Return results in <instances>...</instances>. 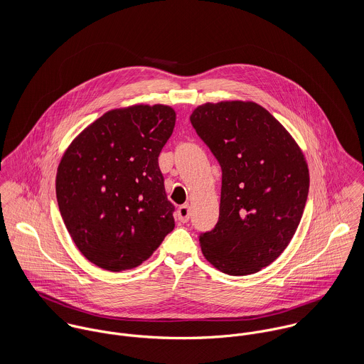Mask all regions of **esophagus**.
Instances as JSON below:
<instances>
[{
	"instance_id": "34e87169",
	"label": "esophagus",
	"mask_w": 364,
	"mask_h": 364,
	"mask_svg": "<svg viewBox=\"0 0 364 364\" xmlns=\"http://www.w3.org/2000/svg\"><path fill=\"white\" fill-rule=\"evenodd\" d=\"M191 217V208L189 205H183L178 208V220L182 223H188Z\"/></svg>"
}]
</instances>
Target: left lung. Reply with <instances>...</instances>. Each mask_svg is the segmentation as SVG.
<instances>
[{"label":"left lung","mask_w":364,"mask_h":364,"mask_svg":"<svg viewBox=\"0 0 364 364\" xmlns=\"http://www.w3.org/2000/svg\"><path fill=\"white\" fill-rule=\"evenodd\" d=\"M191 123L223 171L220 217L200 235L202 252L223 273H257L282 255L300 224L310 188L304 153L251 101L206 102Z\"/></svg>","instance_id":"1"}]
</instances>
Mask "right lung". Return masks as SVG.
<instances>
[{
	"label": "right lung",
	"mask_w": 364,
	"mask_h": 364,
	"mask_svg": "<svg viewBox=\"0 0 364 364\" xmlns=\"http://www.w3.org/2000/svg\"><path fill=\"white\" fill-rule=\"evenodd\" d=\"M176 113L168 105L112 109L67 147L57 168V203L74 244L98 267L133 269L175 227L158 156Z\"/></svg>",
	"instance_id": "right-lung-1"
}]
</instances>
